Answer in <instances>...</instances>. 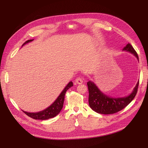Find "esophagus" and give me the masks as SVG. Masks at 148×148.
<instances>
[{
    "label": "esophagus",
    "mask_w": 148,
    "mask_h": 148,
    "mask_svg": "<svg viewBox=\"0 0 148 148\" xmlns=\"http://www.w3.org/2000/svg\"><path fill=\"white\" fill-rule=\"evenodd\" d=\"M75 82L77 84H81L83 83V79H82V78L80 77H78L77 79H75Z\"/></svg>",
    "instance_id": "34e87169"
}]
</instances>
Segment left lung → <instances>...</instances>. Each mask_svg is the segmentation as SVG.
Here are the masks:
<instances>
[{"label": "left lung", "instance_id": "left-lung-1", "mask_svg": "<svg viewBox=\"0 0 148 148\" xmlns=\"http://www.w3.org/2000/svg\"><path fill=\"white\" fill-rule=\"evenodd\" d=\"M123 51H126L135 56L139 61L138 53L130 44L128 43ZM89 91V105L96 112L102 114H112L120 111L127 107L135 98L139 85V82L132 92L124 97H112L102 92L93 82L87 83Z\"/></svg>", "mask_w": 148, "mask_h": 148}]
</instances>
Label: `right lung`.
<instances>
[{
	"label": "right lung",
	"instance_id": "1",
	"mask_svg": "<svg viewBox=\"0 0 148 148\" xmlns=\"http://www.w3.org/2000/svg\"><path fill=\"white\" fill-rule=\"evenodd\" d=\"M32 41H33V39L28 40V41H26L25 43H23L22 46H24L26 44L31 42ZM71 86H73V83L70 82L65 86L64 90L60 93V95L57 98V99L53 102L50 106L47 107V109H44V110L35 113L27 112H25L23 110V112H24V113L27 115L28 117L35 120H47L56 117V115H57L60 113L62 107H63L66 91Z\"/></svg>",
	"mask_w": 148,
	"mask_h": 148
}]
</instances>
